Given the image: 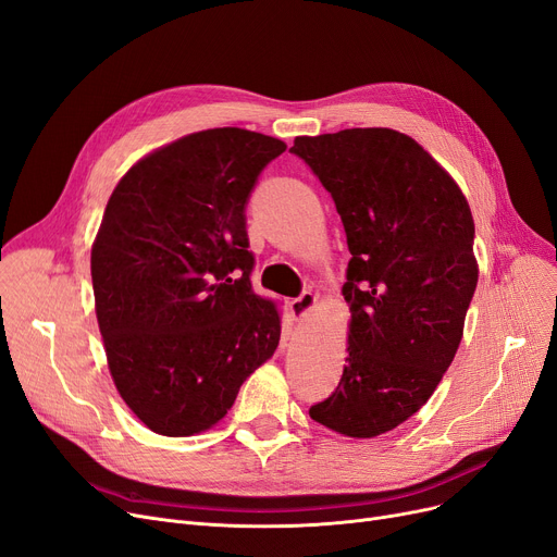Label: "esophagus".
Segmentation results:
<instances>
[{"instance_id":"1","label":"esophagus","mask_w":557,"mask_h":557,"mask_svg":"<svg viewBox=\"0 0 557 557\" xmlns=\"http://www.w3.org/2000/svg\"><path fill=\"white\" fill-rule=\"evenodd\" d=\"M317 302H319V298H317V294H311V292H305L302 296H298V298H294L292 302H288V309H292L294 321L307 319L309 311L317 307Z\"/></svg>"}]
</instances>
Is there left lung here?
<instances>
[{
  "mask_svg": "<svg viewBox=\"0 0 557 557\" xmlns=\"http://www.w3.org/2000/svg\"><path fill=\"white\" fill-rule=\"evenodd\" d=\"M332 193L348 238V355L334 394L309 417L373 440L428 403L457 352L478 284L462 188L407 134L357 127L296 136Z\"/></svg>",
  "mask_w": 557,
  "mask_h": 557,
  "instance_id": "left-lung-1",
  "label": "left lung"
}]
</instances>
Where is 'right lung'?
<instances>
[{"instance_id": "add662e5", "label": "right lung", "mask_w": 557, "mask_h": 557, "mask_svg": "<svg viewBox=\"0 0 557 557\" xmlns=\"http://www.w3.org/2000/svg\"><path fill=\"white\" fill-rule=\"evenodd\" d=\"M286 143L240 127L182 136L113 188L90 250L115 389L163 437L219 423L280 344L277 302L252 292L246 202Z\"/></svg>"}]
</instances>
